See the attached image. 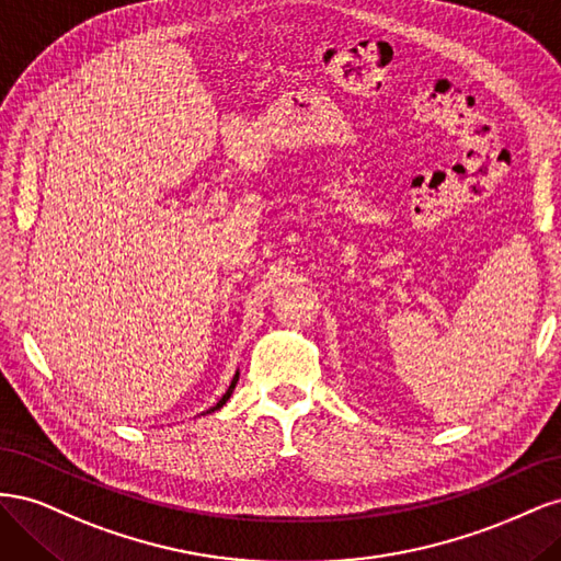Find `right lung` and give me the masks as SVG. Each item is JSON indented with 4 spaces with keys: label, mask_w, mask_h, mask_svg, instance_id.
<instances>
[{
    "label": "right lung",
    "mask_w": 561,
    "mask_h": 561,
    "mask_svg": "<svg viewBox=\"0 0 561 561\" xmlns=\"http://www.w3.org/2000/svg\"><path fill=\"white\" fill-rule=\"evenodd\" d=\"M236 381H239V371H236V377L231 379V383H229V388H227V393L222 396V398H219L217 400V404L215 407H210V410L208 412H203V414H210V412H217L219 410V407H225L227 404V400L231 398V393H233V388H236Z\"/></svg>",
    "instance_id": "add662e5"
}]
</instances>
